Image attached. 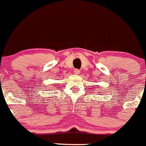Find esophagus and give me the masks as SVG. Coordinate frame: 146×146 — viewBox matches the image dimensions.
Here are the masks:
<instances>
[{
	"instance_id": "obj_1",
	"label": "esophagus",
	"mask_w": 146,
	"mask_h": 146,
	"mask_svg": "<svg viewBox=\"0 0 146 146\" xmlns=\"http://www.w3.org/2000/svg\"><path fill=\"white\" fill-rule=\"evenodd\" d=\"M74 73L75 74H76V75H78V74H79L80 73V70H78V69H75L74 70Z\"/></svg>"
}]
</instances>
